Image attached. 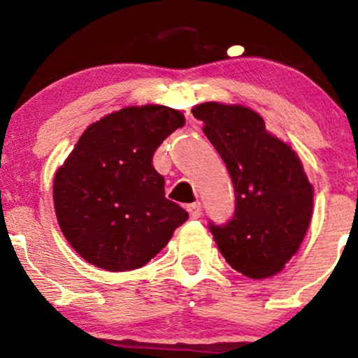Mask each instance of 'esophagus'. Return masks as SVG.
<instances>
[{
  "mask_svg": "<svg viewBox=\"0 0 358 358\" xmlns=\"http://www.w3.org/2000/svg\"><path fill=\"white\" fill-rule=\"evenodd\" d=\"M187 210H188V213H190L192 219H199V217L202 215V205H200L199 202L190 203V205H187Z\"/></svg>",
  "mask_w": 358,
  "mask_h": 358,
  "instance_id": "esophagus-1",
  "label": "esophagus"
}]
</instances>
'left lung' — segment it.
<instances>
[{"instance_id":"obj_1","label":"left lung","mask_w":358,"mask_h":358,"mask_svg":"<svg viewBox=\"0 0 358 358\" xmlns=\"http://www.w3.org/2000/svg\"><path fill=\"white\" fill-rule=\"evenodd\" d=\"M192 114L205 124L236 193L232 219L208 222L222 256L248 278L274 276L296 254L313 212V187L301 162L244 106L205 102Z\"/></svg>"}]
</instances>
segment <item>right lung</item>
I'll return each mask as SVG.
<instances>
[{"instance_id":"obj_1","label":"right lung","mask_w":358,"mask_h":358,"mask_svg":"<svg viewBox=\"0 0 358 358\" xmlns=\"http://www.w3.org/2000/svg\"><path fill=\"white\" fill-rule=\"evenodd\" d=\"M180 110L124 108L90 124L53 180V203L69 244L106 271L145 266L187 222L165 196L153 155L176 127Z\"/></svg>"}]
</instances>
